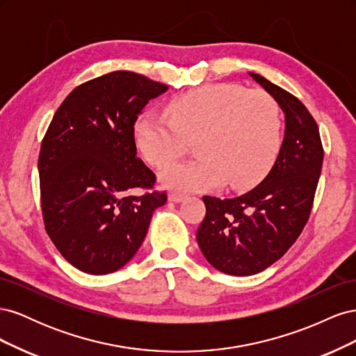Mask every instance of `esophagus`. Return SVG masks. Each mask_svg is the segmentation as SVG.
<instances>
[{
	"mask_svg": "<svg viewBox=\"0 0 356 356\" xmlns=\"http://www.w3.org/2000/svg\"><path fill=\"white\" fill-rule=\"evenodd\" d=\"M184 195H182V193H178V191H172L170 195H169V200H172V202H182L184 200Z\"/></svg>",
	"mask_w": 356,
	"mask_h": 356,
	"instance_id": "34e87169",
	"label": "esophagus"
}]
</instances>
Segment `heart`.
<instances>
[{
    "label": "heart",
    "mask_w": 356,
    "mask_h": 356,
    "mask_svg": "<svg viewBox=\"0 0 356 356\" xmlns=\"http://www.w3.org/2000/svg\"><path fill=\"white\" fill-rule=\"evenodd\" d=\"M166 115L147 111L136 118L134 139L154 166L182 154L187 139L199 153L161 170V181L179 191L220 186L250 187L270 169L282 141L281 111L263 90L215 84L172 99Z\"/></svg>",
    "instance_id": "heart-1"
}]
</instances>
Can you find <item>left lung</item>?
<instances>
[{
	"instance_id": "8db88e82",
	"label": "left lung",
	"mask_w": 356,
	"mask_h": 356,
	"mask_svg": "<svg viewBox=\"0 0 356 356\" xmlns=\"http://www.w3.org/2000/svg\"><path fill=\"white\" fill-rule=\"evenodd\" d=\"M250 75L282 108L285 135L273 168L251 191L203 196L197 243L211 266L232 276L260 273L293 246L314 207L324 160L318 124L303 102L263 75Z\"/></svg>"
}]
</instances>
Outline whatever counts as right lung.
Returning a JSON list of instances; mask_svg holds the SVG:
<instances>
[{"label": "right lung", "instance_id": "1", "mask_svg": "<svg viewBox=\"0 0 356 356\" xmlns=\"http://www.w3.org/2000/svg\"><path fill=\"white\" fill-rule=\"evenodd\" d=\"M168 86L114 71L77 86L42 138L38 174L41 211L51 242L89 275L113 273L136 254L166 191L136 156L134 124ZM136 188L146 193L131 195Z\"/></svg>", "mask_w": 356, "mask_h": 356}]
</instances>
